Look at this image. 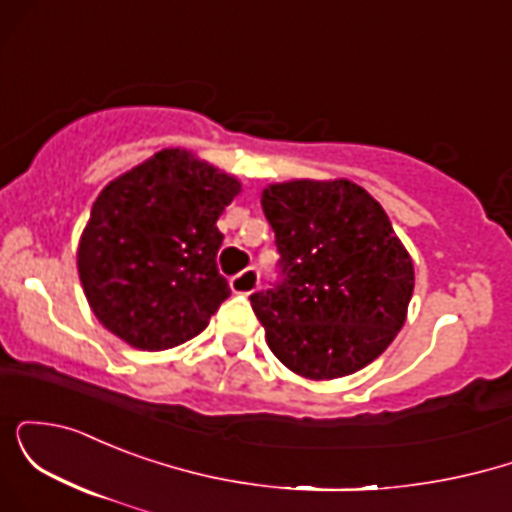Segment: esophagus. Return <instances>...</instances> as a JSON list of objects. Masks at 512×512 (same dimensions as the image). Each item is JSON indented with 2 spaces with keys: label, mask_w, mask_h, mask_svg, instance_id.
<instances>
[{
  "label": "esophagus",
  "mask_w": 512,
  "mask_h": 512,
  "mask_svg": "<svg viewBox=\"0 0 512 512\" xmlns=\"http://www.w3.org/2000/svg\"><path fill=\"white\" fill-rule=\"evenodd\" d=\"M260 286V272L255 267L243 269V272L231 276V289L236 293H252Z\"/></svg>",
  "instance_id": "obj_1"
}]
</instances>
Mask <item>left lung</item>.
Returning <instances> with one entry per match:
<instances>
[{
	"mask_svg": "<svg viewBox=\"0 0 512 512\" xmlns=\"http://www.w3.org/2000/svg\"><path fill=\"white\" fill-rule=\"evenodd\" d=\"M279 250L272 289L250 296L272 354L332 380L375 361L414 291V264L385 209L349 180H291L262 192Z\"/></svg>",
	"mask_w": 512,
	"mask_h": 512,
	"instance_id": "obj_1",
	"label": "left lung"
}]
</instances>
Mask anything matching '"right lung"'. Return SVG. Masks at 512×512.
<instances>
[{"instance_id":"add662e5","label":"right lung","mask_w":512,"mask_h":512,"mask_svg":"<svg viewBox=\"0 0 512 512\" xmlns=\"http://www.w3.org/2000/svg\"><path fill=\"white\" fill-rule=\"evenodd\" d=\"M240 192L233 175L163 149L110 182L91 207L76 264L93 315L142 351L197 337L231 296L216 267V221Z\"/></svg>"}]
</instances>
